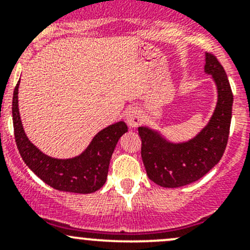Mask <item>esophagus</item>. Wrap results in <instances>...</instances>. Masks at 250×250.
<instances>
[{"mask_svg":"<svg viewBox=\"0 0 250 250\" xmlns=\"http://www.w3.org/2000/svg\"><path fill=\"white\" fill-rule=\"evenodd\" d=\"M125 121H127L129 127H138L141 123V121H143L141 111L138 109V107H130V109L127 111V113H125Z\"/></svg>","mask_w":250,"mask_h":250,"instance_id":"esophagus-1","label":"esophagus"}]
</instances>
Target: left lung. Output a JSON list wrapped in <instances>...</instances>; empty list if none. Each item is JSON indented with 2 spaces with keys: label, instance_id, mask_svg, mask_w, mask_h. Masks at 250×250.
Returning a JSON list of instances; mask_svg holds the SVG:
<instances>
[{
  "label": "left lung",
  "instance_id": "left-lung-1",
  "mask_svg": "<svg viewBox=\"0 0 250 250\" xmlns=\"http://www.w3.org/2000/svg\"><path fill=\"white\" fill-rule=\"evenodd\" d=\"M204 71L215 81L218 103L209 123L193 139L174 144L150 128H138L146 174L163 188H180L197 181L225 152L232 116V90L225 70L211 53H206Z\"/></svg>",
  "mask_w": 250,
  "mask_h": 250
}]
</instances>
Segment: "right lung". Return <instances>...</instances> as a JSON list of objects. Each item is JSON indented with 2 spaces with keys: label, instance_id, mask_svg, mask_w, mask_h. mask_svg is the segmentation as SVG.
I'll use <instances>...</instances> for the list:
<instances>
[{
  "label": "right lung",
  "instance_id": "add662e5",
  "mask_svg": "<svg viewBox=\"0 0 250 250\" xmlns=\"http://www.w3.org/2000/svg\"><path fill=\"white\" fill-rule=\"evenodd\" d=\"M18 88L16 85L12 103L14 137L22 161L41 180L50 188L75 193H92L105 184L111 156L118 139L128 132L125 122H117L100 130L84 152L69 160L49 157L30 143L22 129L18 109Z\"/></svg>",
  "mask_w": 250,
  "mask_h": 250
}]
</instances>
